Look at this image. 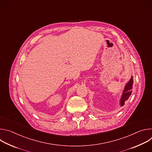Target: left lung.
<instances>
[{
	"label": "left lung",
	"mask_w": 152,
	"mask_h": 152,
	"mask_svg": "<svg viewBox=\"0 0 152 152\" xmlns=\"http://www.w3.org/2000/svg\"><path fill=\"white\" fill-rule=\"evenodd\" d=\"M132 77L133 76L131 77V79H130L129 82L125 86V88L123 91L122 97L120 100L121 106L124 104V102L129 99L130 96H131L132 94V88H133V83H134V80Z\"/></svg>",
	"instance_id": "1"
}]
</instances>
